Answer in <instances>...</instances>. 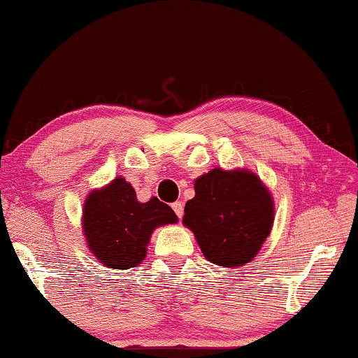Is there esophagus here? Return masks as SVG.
<instances>
[{"label": "esophagus", "mask_w": 358, "mask_h": 358, "mask_svg": "<svg viewBox=\"0 0 358 358\" xmlns=\"http://www.w3.org/2000/svg\"><path fill=\"white\" fill-rule=\"evenodd\" d=\"M171 208H173V211L176 213V216H178V218L182 220V216H183V203L182 201H175L173 205H171Z\"/></svg>", "instance_id": "esophagus-1"}]
</instances>
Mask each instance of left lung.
<instances>
[{"label": "left lung", "mask_w": 358, "mask_h": 358, "mask_svg": "<svg viewBox=\"0 0 358 358\" xmlns=\"http://www.w3.org/2000/svg\"><path fill=\"white\" fill-rule=\"evenodd\" d=\"M274 201L250 170L213 169L194 180V198L185 205L183 224L213 264L238 268L252 261L269 236Z\"/></svg>", "instance_id": "8db88e82"}]
</instances>
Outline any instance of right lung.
<instances>
[{
    "instance_id": "right-lung-1",
    "label": "right lung",
    "mask_w": 358,
    "mask_h": 358,
    "mask_svg": "<svg viewBox=\"0 0 358 358\" xmlns=\"http://www.w3.org/2000/svg\"><path fill=\"white\" fill-rule=\"evenodd\" d=\"M178 221L158 198L140 203L132 185L117 176L107 187L92 189L83 208V229L89 251L101 264L130 269L145 259L153 229Z\"/></svg>"
}]
</instances>
